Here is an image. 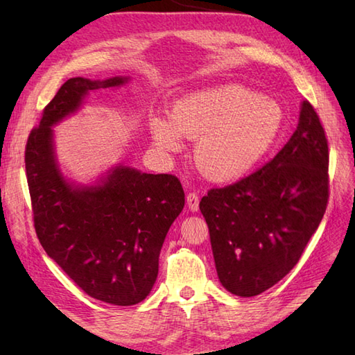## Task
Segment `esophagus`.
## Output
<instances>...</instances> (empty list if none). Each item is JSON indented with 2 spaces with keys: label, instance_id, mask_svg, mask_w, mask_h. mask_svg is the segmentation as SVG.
I'll return each mask as SVG.
<instances>
[{
  "label": "esophagus",
  "instance_id": "34e87169",
  "mask_svg": "<svg viewBox=\"0 0 355 355\" xmlns=\"http://www.w3.org/2000/svg\"><path fill=\"white\" fill-rule=\"evenodd\" d=\"M186 201H187V206H189V209L192 210V212H197L198 206H200V197H198V193L189 192V193L186 195Z\"/></svg>",
  "mask_w": 355,
  "mask_h": 355
}]
</instances>
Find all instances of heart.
Listing matches in <instances>:
<instances>
[{
    "label": "heart",
    "mask_w": 355,
    "mask_h": 355,
    "mask_svg": "<svg viewBox=\"0 0 355 355\" xmlns=\"http://www.w3.org/2000/svg\"><path fill=\"white\" fill-rule=\"evenodd\" d=\"M281 125L282 110L275 101L241 85H223L177 101L171 119H153L150 134L164 153L182 149L183 137L197 140L193 157L200 171L227 182L254 168Z\"/></svg>",
    "instance_id": "b5f03b06"
}]
</instances>
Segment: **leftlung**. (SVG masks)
I'll return each mask as SVG.
<instances>
[{"instance_id":"1","label":"left lung","mask_w":355,"mask_h":355,"mask_svg":"<svg viewBox=\"0 0 355 355\" xmlns=\"http://www.w3.org/2000/svg\"><path fill=\"white\" fill-rule=\"evenodd\" d=\"M328 163L325 131L304 101L296 131L273 160L201 198L225 290L258 296L296 266L327 210Z\"/></svg>"}]
</instances>
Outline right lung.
<instances>
[{
    "label": "right lung",
    "instance_id": "obj_1",
    "mask_svg": "<svg viewBox=\"0 0 355 355\" xmlns=\"http://www.w3.org/2000/svg\"><path fill=\"white\" fill-rule=\"evenodd\" d=\"M128 80L69 79L44 108L26 146L33 223L45 253L88 296L120 306L141 302L153 290L166 233L184 207L182 183L171 173L122 164L93 186L67 182L51 126L76 112L88 92Z\"/></svg>",
    "mask_w": 355,
    "mask_h": 355
}]
</instances>
